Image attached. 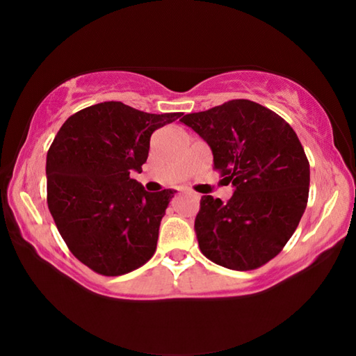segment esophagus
<instances>
[{
	"label": "esophagus",
	"mask_w": 356,
	"mask_h": 356,
	"mask_svg": "<svg viewBox=\"0 0 356 356\" xmlns=\"http://www.w3.org/2000/svg\"><path fill=\"white\" fill-rule=\"evenodd\" d=\"M186 195H188L190 197H193V200H200V195H197V193H193V191H186Z\"/></svg>",
	"instance_id": "obj_1"
}]
</instances>
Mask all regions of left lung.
Listing matches in <instances>:
<instances>
[{"label": "left lung", "mask_w": 356, "mask_h": 356, "mask_svg": "<svg viewBox=\"0 0 356 356\" xmlns=\"http://www.w3.org/2000/svg\"><path fill=\"white\" fill-rule=\"evenodd\" d=\"M206 141L213 170L234 195L226 204L202 196L195 220L201 252L246 272L278 256L308 204L309 161L284 119L256 102L229 100L180 119Z\"/></svg>", "instance_id": "left-lung-1"}]
</instances>
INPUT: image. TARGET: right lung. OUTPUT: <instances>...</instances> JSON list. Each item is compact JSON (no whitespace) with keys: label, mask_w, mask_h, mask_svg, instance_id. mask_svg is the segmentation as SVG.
<instances>
[{"label":"right lung","mask_w":356,"mask_h":356,"mask_svg":"<svg viewBox=\"0 0 356 356\" xmlns=\"http://www.w3.org/2000/svg\"><path fill=\"white\" fill-rule=\"evenodd\" d=\"M180 116L104 102L72 114L53 140L48 209L72 254L95 273L125 275L154 256L176 191L149 193L130 172L143 171L154 131Z\"/></svg>","instance_id":"add662e5"}]
</instances>
